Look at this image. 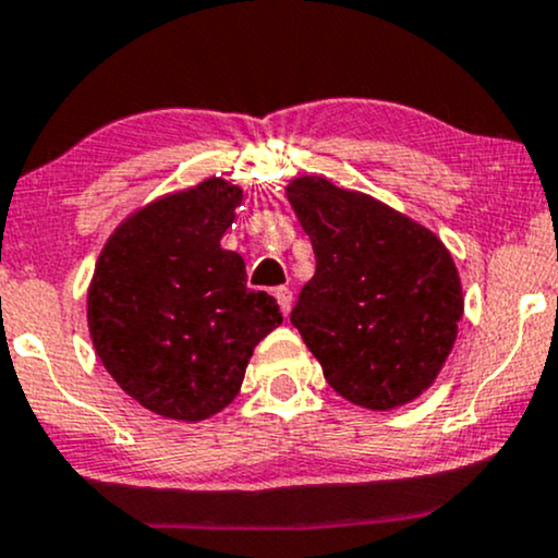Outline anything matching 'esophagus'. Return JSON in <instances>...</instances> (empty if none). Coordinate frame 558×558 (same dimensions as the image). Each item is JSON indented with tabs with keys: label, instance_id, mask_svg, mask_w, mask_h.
I'll use <instances>...</instances> for the list:
<instances>
[{
	"label": "esophagus",
	"instance_id": "1",
	"mask_svg": "<svg viewBox=\"0 0 558 558\" xmlns=\"http://www.w3.org/2000/svg\"><path fill=\"white\" fill-rule=\"evenodd\" d=\"M274 298H277L281 313L287 316V313H290V308H292V290H290V287H277V290H274Z\"/></svg>",
	"mask_w": 558,
	"mask_h": 558
}]
</instances>
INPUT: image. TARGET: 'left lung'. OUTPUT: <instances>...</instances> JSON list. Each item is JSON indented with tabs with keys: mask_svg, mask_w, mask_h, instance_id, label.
Instances as JSON below:
<instances>
[{
	"mask_svg": "<svg viewBox=\"0 0 558 558\" xmlns=\"http://www.w3.org/2000/svg\"><path fill=\"white\" fill-rule=\"evenodd\" d=\"M287 197L316 255L290 322L331 390L372 411L422 396L464 313L446 245L379 199L322 177L295 179Z\"/></svg>",
	"mask_w": 558,
	"mask_h": 558,
	"instance_id": "obj_1",
	"label": "left lung"
}]
</instances>
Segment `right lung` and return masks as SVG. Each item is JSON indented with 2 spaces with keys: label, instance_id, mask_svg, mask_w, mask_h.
Listing matches in <instances>:
<instances>
[{
  "label": "right lung",
  "instance_id": "obj_1",
  "mask_svg": "<svg viewBox=\"0 0 558 558\" xmlns=\"http://www.w3.org/2000/svg\"><path fill=\"white\" fill-rule=\"evenodd\" d=\"M240 186L208 179L126 218L99 255L89 331L110 377L144 409L199 422L240 392L253 348L281 324L221 247Z\"/></svg>",
  "mask_w": 558,
  "mask_h": 558
}]
</instances>
